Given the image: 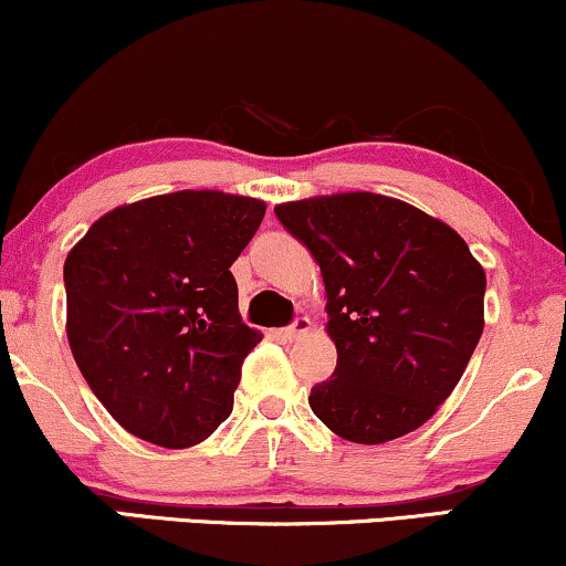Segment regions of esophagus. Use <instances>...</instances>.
I'll list each match as a JSON object with an SVG mask.
<instances>
[{
    "mask_svg": "<svg viewBox=\"0 0 566 566\" xmlns=\"http://www.w3.org/2000/svg\"><path fill=\"white\" fill-rule=\"evenodd\" d=\"M312 331V319L310 317H296L294 325L285 327V338H302Z\"/></svg>",
    "mask_w": 566,
    "mask_h": 566,
    "instance_id": "obj_1",
    "label": "esophagus"
}]
</instances>
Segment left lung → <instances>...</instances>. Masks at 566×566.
Segmentation results:
<instances>
[{"mask_svg":"<svg viewBox=\"0 0 566 566\" xmlns=\"http://www.w3.org/2000/svg\"><path fill=\"white\" fill-rule=\"evenodd\" d=\"M283 222L319 264L338 365L310 407L352 443H386L436 415L485 325V270L462 235L369 191L283 201Z\"/></svg>","mask_w":566,"mask_h":566,"instance_id":"1","label":"left lung"}]
</instances>
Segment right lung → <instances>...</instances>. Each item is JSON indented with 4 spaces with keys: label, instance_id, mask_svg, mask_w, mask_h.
Masks as SVG:
<instances>
[{
    "label": "right lung",
    "instance_id": "obj_1",
    "mask_svg": "<svg viewBox=\"0 0 566 566\" xmlns=\"http://www.w3.org/2000/svg\"><path fill=\"white\" fill-rule=\"evenodd\" d=\"M262 199L176 191L102 214L65 260L67 344L104 409L163 449L207 441L262 333L241 323L230 264Z\"/></svg>",
    "mask_w": 566,
    "mask_h": 566
}]
</instances>
